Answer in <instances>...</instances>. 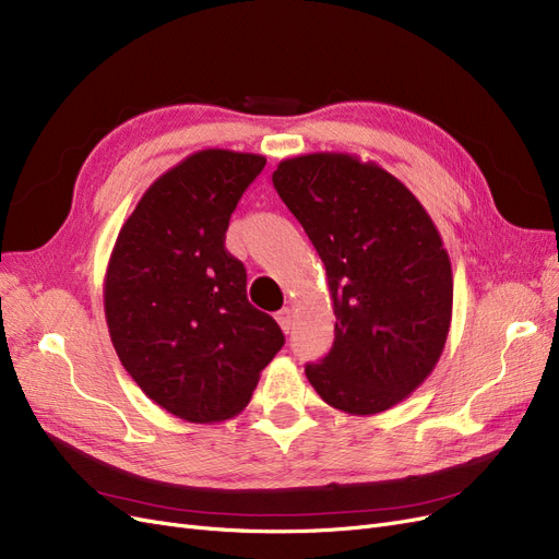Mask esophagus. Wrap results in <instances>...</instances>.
<instances>
[{
  "label": "esophagus",
  "mask_w": 559,
  "mask_h": 559,
  "mask_svg": "<svg viewBox=\"0 0 559 559\" xmlns=\"http://www.w3.org/2000/svg\"><path fill=\"white\" fill-rule=\"evenodd\" d=\"M277 324L284 333H289L292 326H294V310L292 308H284L277 312Z\"/></svg>",
  "instance_id": "esophagus-1"
}]
</instances>
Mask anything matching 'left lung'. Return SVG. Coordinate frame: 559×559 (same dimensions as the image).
<instances>
[{
    "instance_id": "obj_1",
    "label": "left lung",
    "mask_w": 559,
    "mask_h": 559,
    "mask_svg": "<svg viewBox=\"0 0 559 559\" xmlns=\"http://www.w3.org/2000/svg\"><path fill=\"white\" fill-rule=\"evenodd\" d=\"M273 183L326 267L335 341L306 376L331 408L378 415L441 359L452 265L408 186L376 160L319 151L280 160Z\"/></svg>"
}]
</instances>
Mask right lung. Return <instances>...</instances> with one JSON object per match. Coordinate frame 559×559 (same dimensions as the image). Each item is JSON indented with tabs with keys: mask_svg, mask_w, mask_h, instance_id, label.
Listing matches in <instances>:
<instances>
[{
	"mask_svg": "<svg viewBox=\"0 0 559 559\" xmlns=\"http://www.w3.org/2000/svg\"><path fill=\"white\" fill-rule=\"evenodd\" d=\"M265 156L202 148L163 173L118 230L105 275L111 345L142 392L193 425L247 408L284 335L224 247Z\"/></svg>",
	"mask_w": 559,
	"mask_h": 559,
	"instance_id": "obj_1",
	"label": "right lung"
}]
</instances>
